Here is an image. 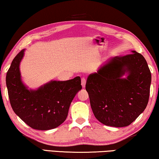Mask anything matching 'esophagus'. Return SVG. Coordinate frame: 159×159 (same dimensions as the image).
<instances>
[{
    "mask_svg": "<svg viewBox=\"0 0 159 159\" xmlns=\"http://www.w3.org/2000/svg\"><path fill=\"white\" fill-rule=\"evenodd\" d=\"M86 79H85L84 78H83V79H81V85H82L83 88H84L85 86H86Z\"/></svg>",
    "mask_w": 159,
    "mask_h": 159,
    "instance_id": "34e87169",
    "label": "esophagus"
}]
</instances>
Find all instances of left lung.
Returning <instances> with one entry per match:
<instances>
[{
    "label": "left lung",
    "instance_id": "left-lung-1",
    "mask_svg": "<svg viewBox=\"0 0 159 159\" xmlns=\"http://www.w3.org/2000/svg\"><path fill=\"white\" fill-rule=\"evenodd\" d=\"M131 54L108 59L88 76L86 89L93 113L103 124L127 126L147 106L151 74L146 59ZM125 75L127 77L123 78Z\"/></svg>",
    "mask_w": 159,
    "mask_h": 159
}]
</instances>
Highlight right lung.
<instances>
[{"instance_id":"add662e5","label":"right lung","mask_w":159,"mask_h":159,"mask_svg":"<svg viewBox=\"0 0 159 159\" xmlns=\"http://www.w3.org/2000/svg\"><path fill=\"white\" fill-rule=\"evenodd\" d=\"M25 49L17 54L6 74L11 107L25 124L36 130L55 129L65 121L73 98L81 90L80 78L51 81L36 90L28 89L21 80L20 63Z\"/></svg>"}]
</instances>
